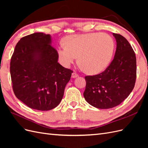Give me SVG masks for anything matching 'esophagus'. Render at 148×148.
I'll list each match as a JSON object with an SVG mask.
<instances>
[{"instance_id": "34e87169", "label": "esophagus", "mask_w": 148, "mask_h": 148, "mask_svg": "<svg viewBox=\"0 0 148 148\" xmlns=\"http://www.w3.org/2000/svg\"><path fill=\"white\" fill-rule=\"evenodd\" d=\"M78 77V75L76 73V72H73L72 74H71V78H75Z\"/></svg>"}]
</instances>
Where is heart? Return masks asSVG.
<instances>
[{
  "label": "heart",
  "instance_id": "1",
  "mask_svg": "<svg viewBox=\"0 0 148 148\" xmlns=\"http://www.w3.org/2000/svg\"><path fill=\"white\" fill-rule=\"evenodd\" d=\"M64 44L58 47L60 63L69 66L77 59L87 73L97 74L109 65L112 57L115 42L113 38L105 33L72 34L64 39Z\"/></svg>",
  "mask_w": 148,
  "mask_h": 148
}]
</instances>
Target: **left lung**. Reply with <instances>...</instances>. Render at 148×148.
Masks as SVG:
<instances>
[{
	"mask_svg": "<svg viewBox=\"0 0 148 148\" xmlns=\"http://www.w3.org/2000/svg\"><path fill=\"white\" fill-rule=\"evenodd\" d=\"M113 35L117 42L113 60L103 72L85 77L84 99L98 109H110L119 105L130 95L135 84V52L122 35L116 33Z\"/></svg>",
	"mask_w": 148,
	"mask_h": 148,
	"instance_id": "8db88e82",
	"label": "left lung"
}]
</instances>
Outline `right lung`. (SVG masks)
I'll return each mask as SVG.
<instances>
[{"mask_svg": "<svg viewBox=\"0 0 148 148\" xmlns=\"http://www.w3.org/2000/svg\"><path fill=\"white\" fill-rule=\"evenodd\" d=\"M50 34L34 33L20 39L10 61L16 97L31 109L49 110L62 101L73 71L58 63Z\"/></svg>", "mask_w": 148, "mask_h": 148, "instance_id": "obj_1", "label": "right lung"}]
</instances>
